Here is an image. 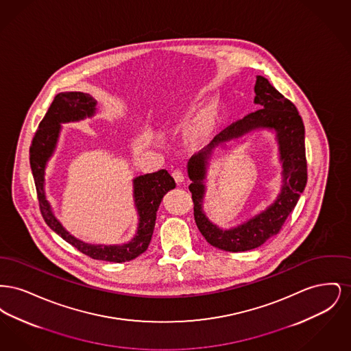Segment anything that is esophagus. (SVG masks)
I'll list each match as a JSON object with an SVG mask.
<instances>
[{
  "label": "esophagus",
  "mask_w": 351,
  "mask_h": 351,
  "mask_svg": "<svg viewBox=\"0 0 351 351\" xmlns=\"http://www.w3.org/2000/svg\"><path fill=\"white\" fill-rule=\"evenodd\" d=\"M172 176H173V179H175V182L178 184H182L184 182V173L180 171V169H175L173 172H172Z\"/></svg>",
  "instance_id": "34e87169"
}]
</instances>
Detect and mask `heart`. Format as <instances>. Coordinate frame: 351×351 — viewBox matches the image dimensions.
Returning <instances> with one entry per match:
<instances>
[{"label": "heart", "mask_w": 351, "mask_h": 351, "mask_svg": "<svg viewBox=\"0 0 351 351\" xmlns=\"http://www.w3.org/2000/svg\"><path fill=\"white\" fill-rule=\"evenodd\" d=\"M213 128H215V116L210 112H206L189 128V134L193 139L202 141L212 133Z\"/></svg>", "instance_id": "1"}]
</instances>
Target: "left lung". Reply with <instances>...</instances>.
Here are the masks:
<instances>
[{"label":"left lung","mask_w":351,"mask_h":351,"mask_svg":"<svg viewBox=\"0 0 351 351\" xmlns=\"http://www.w3.org/2000/svg\"><path fill=\"white\" fill-rule=\"evenodd\" d=\"M254 90L256 95L254 102L261 109L223 129L204 150L195 154L188 162V176L192 180L189 191L192 192L196 225L208 243L232 252L256 249L279 233L285 219L300 199L308 179L305 130L296 106L263 76H256ZM256 128H271L277 133L284 167L282 191L266 211L232 230H219L202 212L204 194L202 180L206 174L207 160L218 144Z\"/></svg>","instance_id":"left-lung-1"}]
</instances>
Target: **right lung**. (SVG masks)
Returning a JSON list of instances; mask_svg holds the SVG:
<instances>
[{
	"mask_svg": "<svg viewBox=\"0 0 351 351\" xmlns=\"http://www.w3.org/2000/svg\"><path fill=\"white\" fill-rule=\"evenodd\" d=\"M96 105L97 101L88 93L62 92L56 95L34 135L30 146V166L33 171L40 213L51 229L55 233L59 234L75 249L90 256L92 259L122 263L132 261L147 250L154 233L156 212L160 201L168 191L176 186V184L166 169H160L154 173H146L134 179V201L139 215V223L135 237L129 243H125L122 246L89 245L68 233L58 221V218L53 216L50 202L46 199L45 169L56 147L60 133V125L92 117L96 113Z\"/></svg>",
	"mask_w": 351,
	"mask_h": 351,
	"instance_id": "right-lung-1",
	"label": "right lung"
}]
</instances>
